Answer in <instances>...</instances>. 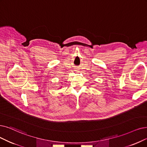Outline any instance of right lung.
Returning <instances> with one entry per match:
<instances>
[{"label":"right lung","instance_id":"add662e5","mask_svg":"<svg viewBox=\"0 0 147 147\" xmlns=\"http://www.w3.org/2000/svg\"><path fill=\"white\" fill-rule=\"evenodd\" d=\"M61 87H59V88H61Z\"/></svg>","mask_w":147,"mask_h":147}]
</instances>
